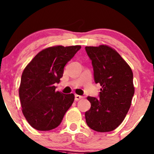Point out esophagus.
<instances>
[{"instance_id": "34e87169", "label": "esophagus", "mask_w": 154, "mask_h": 154, "mask_svg": "<svg viewBox=\"0 0 154 154\" xmlns=\"http://www.w3.org/2000/svg\"><path fill=\"white\" fill-rule=\"evenodd\" d=\"M82 98V96H80V95H77V94H75V100L76 101H78L80 100V99H81Z\"/></svg>"}]
</instances>
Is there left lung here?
I'll return each instance as SVG.
<instances>
[{
  "mask_svg": "<svg viewBox=\"0 0 154 154\" xmlns=\"http://www.w3.org/2000/svg\"><path fill=\"white\" fill-rule=\"evenodd\" d=\"M94 67V80L102 86L99 98L88 96V126L99 132L116 129L126 117L134 94L133 73L118 52L107 45L85 47Z\"/></svg>",
  "mask_w": 154,
  "mask_h": 154,
  "instance_id": "obj_1",
  "label": "left lung"
}]
</instances>
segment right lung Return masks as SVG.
<instances>
[{"label": "right lung", "mask_w": 154, "mask_h": 154, "mask_svg": "<svg viewBox=\"0 0 154 154\" xmlns=\"http://www.w3.org/2000/svg\"><path fill=\"white\" fill-rule=\"evenodd\" d=\"M81 48L80 45L50 47L42 50L26 66L21 77L19 96L22 111L35 129L58 127L74 100L73 94L55 91L65 65Z\"/></svg>", "instance_id": "right-lung-1"}]
</instances>
